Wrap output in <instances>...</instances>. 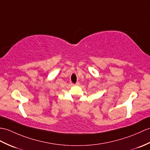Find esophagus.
<instances>
[{"mask_svg":"<svg viewBox=\"0 0 150 150\" xmlns=\"http://www.w3.org/2000/svg\"><path fill=\"white\" fill-rule=\"evenodd\" d=\"M75 85H76V86H79V82H76V83H75Z\"/></svg>","mask_w":150,"mask_h":150,"instance_id":"esophagus-1","label":"esophagus"}]
</instances>
